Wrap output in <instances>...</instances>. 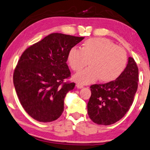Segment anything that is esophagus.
I'll use <instances>...</instances> for the list:
<instances>
[{"label":"esophagus","instance_id":"34e87169","mask_svg":"<svg viewBox=\"0 0 150 150\" xmlns=\"http://www.w3.org/2000/svg\"><path fill=\"white\" fill-rule=\"evenodd\" d=\"M76 87H77V88L78 89H81V88H83V86L82 85H81V84H79V83H77V84H76Z\"/></svg>","mask_w":150,"mask_h":150}]
</instances>
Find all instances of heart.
<instances>
[{"instance_id":"obj_1","label":"heart","mask_w":150,"mask_h":150,"mask_svg":"<svg viewBox=\"0 0 150 150\" xmlns=\"http://www.w3.org/2000/svg\"><path fill=\"white\" fill-rule=\"evenodd\" d=\"M67 61L73 71L78 72L89 64V68L74 75L81 84H89L100 79L104 83L115 81L124 72L127 56L121 47L110 40L93 38L82 44L81 50L73 47L67 54Z\"/></svg>"}]
</instances>
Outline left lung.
<instances>
[{
  "label": "left lung",
  "instance_id": "obj_1",
  "mask_svg": "<svg viewBox=\"0 0 150 150\" xmlns=\"http://www.w3.org/2000/svg\"><path fill=\"white\" fill-rule=\"evenodd\" d=\"M139 71L132 57H129L124 72L115 81L90 86L88 103L89 117L98 125H110L124 117L133 104L139 81Z\"/></svg>",
  "mask_w": 150,
  "mask_h": 150
}]
</instances>
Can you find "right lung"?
I'll use <instances>...</instances> for the list:
<instances>
[{
    "label": "right lung",
    "mask_w": 150,
    "mask_h": 150,
    "mask_svg": "<svg viewBox=\"0 0 150 150\" xmlns=\"http://www.w3.org/2000/svg\"><path fill=\"white\" fill-rule=\"evenodd\" d=\"M83 37L53 33L24 51L13 73V83L20 103L39 122L57 120L64 111V100L75 83L67 64L69 50Z\"/></svg>",
    "instance_id": "1"
}]
</instances>
